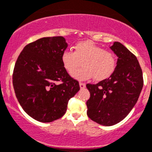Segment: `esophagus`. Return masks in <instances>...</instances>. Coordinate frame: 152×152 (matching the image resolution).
<instances>
[{"mask_svg": "<svg viewBox=\"0 0 152 152\" xmlns=\"http://www.w3.org/2000/svg\"><path fill=\"white\" fill-rule=\"evenodd\" d=\"M79 87H80V88H86V84L83 83H79Z\"/></svg>", "mask_w": 152, "mask_h": 152, "instance_id": "obj_1", "label": "esophagus"}]
</instances>
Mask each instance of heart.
<instances>
[{"label":"heart","instance_id":"b5f03b06","mask_svg":"<svg viewBox=\"0 0 152 152\" xmlns=\"http://www.w3.org/2000/svg\"><path fill=\"white\" fill-rule=\"evenodd\" d=\"M61 61L65 69L70 74L73 72L72 76L78 80H87L93 76L96 81H102L111 76L117 66L115 54L91 41L77 43L74 51L64 50ZM81 62L83 66L76 71Z\"/></svg>","mask_w":152,"mask_h":152}]
</instances>
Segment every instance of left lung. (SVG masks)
Listing matches in <instances>:
<instances>
[{
  "instance_id": "left-lung-1",
  "label": "left lung",
  "mask_w": 152,
  "mask_h": 152,
  "mask_svg": "<svg viewBox=\"0 0 152 152\" xmlns=\"http://www.w3.org/2000/svg\"><path fill=\"white\" fill-rule=\"evenodd\" d=\"M110 48L118 57L114 72L97 84L86 85L90 92L87 115L97 124L108 126L129 114L143 87L142 71L136 56L120 42H113Z\"/></svg>"
}]
</instances>
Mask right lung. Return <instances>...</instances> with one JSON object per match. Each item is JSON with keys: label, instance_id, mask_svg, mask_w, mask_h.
Wrapping results in <instances>:
<instances>
[{"label": "right lung", "instance_id": "right-lung-1", "mask_svg": "<svg viewBox=\"0 0 152 152\" xmlns=\"http://www.w3.org/2000/svg\"><path fill=\"white\" fill-rule=\"evenodd\" d=\"M67 46L62 36L38 39L23 48L15 64L13 85L16 98L24 111L39 122L62 117L69 100L80 88L61 61ZM59 81L61 83L57 84Z\"/></svg>", "mask_w": 152, "mask_h": 152}]
</instances>
